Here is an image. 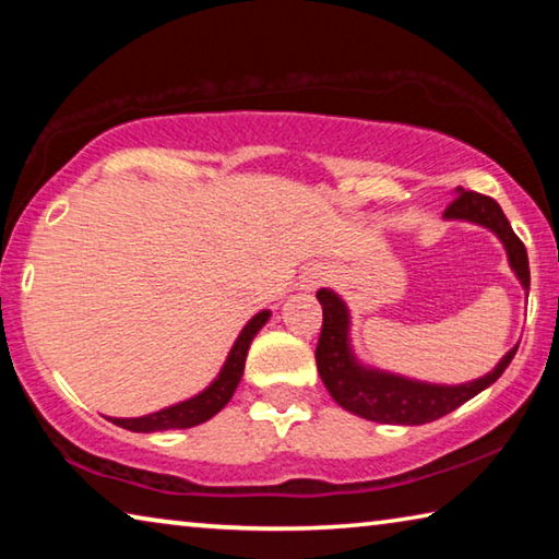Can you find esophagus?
<instances>
[{
    "mask_svg": "<svg viewBox=\"0 0 559 559\" xmlns=\"http://www.w3.org/2000/svg\"><path fill=\"white\" fill-rule=\"evenodd\" d=\"M320 281H323V273H313V276H310V281H308V288H316Z\"/></svg>",
    "mask_w": 559,
    "mask_h": 559,
    "instance_id": "esophagus-1",
    "label": "esophagus"
}]
</instances>
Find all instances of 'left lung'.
<instances>
[{"instance_id": "1", "label": "left lung", "mask_w": 559, "mask_h": 559, "mask_svg": "<svg viewBox=\"0 0 559 559\" xmlns=\"http://www.w3.org/2000/svg\"><path fill=\"white\" fill-rule=\"evenodd\" d=\"M443 216L480 224L493 231L506 246L510 269L515 271L523 288H530L527 251L496 200L478 192H466V189L459 187L456 200L447 206ZM316 298L323 306V330H320L316 347L320 380L343 409L370 421L419 427V424L441 419V416L459 409L463 402L473 400L478 392L493 384L518 353L515 345L493 367V372L466 384H429L406 380L400 374L359 365L353 347H349V313L343 298L330 288H320Z\"/></svg>"}]
</instances>
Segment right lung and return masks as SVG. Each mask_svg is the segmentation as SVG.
Returning <instances> with one entry per match:
<instances>
[{
  "label": "right lung",
  "instance_id": "add662e5",
  "mask_svg": "<svg viewBox=\"0 0 559 559\" xmlns=\"http://www.w3.org/2000/svg\"><path fill=\"white\" fill-rule=\"evenodd\" d=\"M269 318H271L269 310H261V313L253 316L249 323L243 325L239 337H236L229 357H226L222 372L216 374V380L206 386L204 392H200L187 402H179V404L167 406V409H159L155 414L135 416V419H112L110 416V421L128 431L150 433V431H167V429H189V427H197V424H204L206 419H212V416L216 412H222L234 396L236 386L241 382L243 362H246V355H249L251 340L257 337V333L263 325H266Z\"/></svg>",
  "mask_w": 559,
  "mask_h": 559
}]
</instances>
